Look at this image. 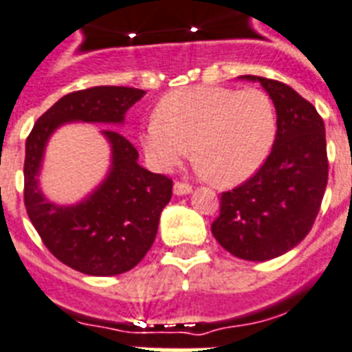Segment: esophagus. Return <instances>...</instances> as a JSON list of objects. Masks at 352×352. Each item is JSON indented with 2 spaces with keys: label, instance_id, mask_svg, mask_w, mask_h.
<instances>
[{
  "label": "esophagus",
  "instance_id": "esophagus-1",
  "mask_svg": "<svg viewBox=\"0 0 352 352\" xmlns=\"http://www.w3.org/2000/svg\"><path fill=\"white\" fill-rule=\"evenodd\" d=\"M173 193H175L177 197L190 195V193H191V186L186 184V182H175V186H173Z\"/></svg>",
  "mask_w": 352,
  "mask_h": 352
}]
</instances>
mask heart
Masks as SVG:
<instances>
[{"label":"heart","mask_w":352,"mask_h":352,"mask_svg":"<svg viewBox=\"0 0 352 352\" xmlns=\"http://www.w3.org/2000/svg\"><path fill=\"white\" fill-rule=\"evenodd\" d=\"M273 102L258 88H184L157 104L141 131L148 164L170 171L191 153L202 171L221 184L250 179L275 141Z\"/></svg>","instance_id":"obj_1"}]
</instances>
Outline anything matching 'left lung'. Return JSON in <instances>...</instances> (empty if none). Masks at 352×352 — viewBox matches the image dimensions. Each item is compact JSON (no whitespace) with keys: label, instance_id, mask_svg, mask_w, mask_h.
Masks as SVG:
<instances>
[{"label":"left lung","instance_id":"8db88e82","mask_svg":"<svg viewBox=\"0 0 352 352\" xmlns=\"http://www.w3.org/2000/svg\"><path fill=\"white\" fill-rule=\"evenodd\" d=\"M241 79L260 82L271 97L276 135L255 175L222 193L211 233L231 255L265 262L298 245L315 224L329 173L325 126L316 108L284 82Z\"/></svg>","mask_w":352,"mask_h":352}]
</instances>
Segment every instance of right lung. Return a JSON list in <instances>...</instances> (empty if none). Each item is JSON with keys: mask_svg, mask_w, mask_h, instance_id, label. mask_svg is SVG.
<instances>
[{"mask_svg": "<svg viewBox=\"0 0 352 352\" xmlns=\"http://www.w3.org/2000/svg\"><path fill=\"white\" fill-rule=\"evenodd\" d=\"M144 90L94 87L61 97L34 124L25 144V206L48 251L63 264L92 276H113L135 267L155 241L161 211L173 182L142 168L126 137L104 128L110 170L101 184L76 204H56L43 195L39 173L54 131L67 122L122 124Z\"/></svg>", "mask_w": 352, "mask_h": 352, "instance_id": "1", "label": "right lung"}]
</instances>
